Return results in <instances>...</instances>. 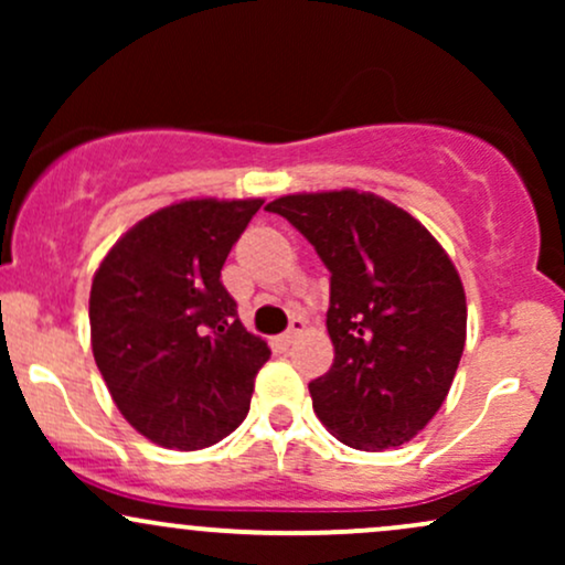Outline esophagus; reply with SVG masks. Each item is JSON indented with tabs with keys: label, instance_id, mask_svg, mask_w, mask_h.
<instances>
[{
	"label": "esophagus",
	"instance_id": "esophagus-1",
	"mask_svg": "<svg viewBox=\"0 0 565 565\" xmlns=\"http://www.w3.org/2000/svg\"><path fill=\"white\" fill-rule=\"evenodd\" d=\"M302 332H305V321H302V319H291L289 329H287V332H284L281 337H284V342H287V345H289V342H295L297 337H300Z\"/></svg>",
	"mask_w": 565,
	"mask_h": 565
}]
</instances>
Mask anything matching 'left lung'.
<instances>
[{"label": "left lung", "mask_w": 565, "mask_h": 565, "mask_svg": "<svg viewBox=\"0 0 565 565\" xmlns=\"http://www.w3.org/2000/svg\"><path fill=\"white\" fill-rule=\"evenodd\" d=\"M265 210L287 217L332 274L334 364L308 385L316 417L353 449L412 440L446 401L465 350L468 305L444 246L401 206L350 188Z\"/></svg>", "instance_id": "8db88e82"}]
</instances>
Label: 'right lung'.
<instances>
[{
  "label": "right lung",
  "instance_id": "obj_1",
  "mask_svg": "<svg viewBox=\"0 0 565 565\" xmlns=\"http://www.w3.org/2000/svg\"><path fill=\"white\" fill-rule=\"evenodd\" d=\"M260 206L263 199L164 206L132 225L95 270V364L127 423L164 449L196 451L231 436L270 359L220 281Z\"/></svg>",
  "mask_w": 565,
  "mask_h": 565
}]
</instances>
